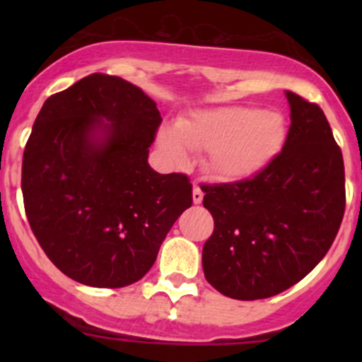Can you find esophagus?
Returning <instances> with one entry per match:
<instances>
[{
  "mask_svg": "<svg viewBox=\"0 0 362 362\" xmlns=\"http://www.w3.org/2000/svg\"><path fill=\"white\" fill-rule=\"evenodd\" d=\"M202 202H203V191L198 184H194V187H192V203L199 204Z\"/></svg>",
  "mask_w": 362,
  "mask_h": 362,
  "instance_id": "34e87169",
  "label": "esophagus"
}]
</instances>
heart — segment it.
I'll return each mask as SVG.
<instances>
[{
  "label": "heart",
  "mask_w": 362,
  "mask_h": 362,
  "mask_svg": "<svg viewBox=\"0 0 362 362\" xmlns=\"http://www.w3.org/2000/svg\"><path fill=\"white\" fill-rule=\"evenodd\" d=\"M287 138L279 112L252 107L203 108L158 131V148L170 164L187 163V148L206 152L203 168L222 182L255 177L275 160Z\"/></svg>",
  "instance_id": "b5f03b06"
}]
</instances>
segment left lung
<instances>
[{
	"instance_id": "left-lung-1",
	"label": "left lung",
	"mask_w": 362,
	"mask_h": 362,
	"mask_svg": "<svg viewBox=\"0 0 362 362\" xmlns=\"http://www.w3.org/2000/svg\"><path fill=\"white\" fill-rule=\"evenodd\" d=\"M291 127L282 152L250 180L203 185L215 221L204 279L242 301L272 298L326 255L345 211V168L326 115L286 90Z\"/></svg>"
}]
</instances>
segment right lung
Returning a JSON list of instances; mask_svg holds the SVG:
<instances>
[{
	"label": "right lung",
	"mask_w": 362,
	"mask_h": 362,
	"mask_svg": "<svg viewBox=\"0 0 362 362\" xmlns=\"http://www.w3.org/2000/svg\"><path fill=\"white\" fill-rule=\"evenodd\" d=\"M159 122L140 87L103 73L43 103L23 159L25 215L47 257L75 282H138L192 204L185 175L148 164Z\"/></svg>",
	"instance_id": "add662e5"
}]
</instances>
